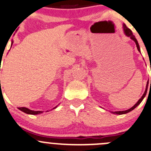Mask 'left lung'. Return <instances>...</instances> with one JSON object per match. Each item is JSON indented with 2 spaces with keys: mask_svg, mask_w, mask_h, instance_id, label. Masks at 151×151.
<instances>
[{
  "mask_svg": "<svg viewBox=\"0 0 151 151\" xmlns=\"http://www.w3.org/2000/svg\"><path fill=\"white\" fill-rule=\"evenodd\" d=\"M123 31H124V33H125V34H126V35L127 36V37H129L131 39V40H134V42H135L136 45H137V49H138V50H139V51L140 52L139 45V44H138V42H137V39L135 38V37H134V35H133V33H132V31H131V29H129V28H128V27L126 26V24H123ZM150 83H151V80H150ZM150 85H151V84H150ZM147 86H148V82H147V86H146V89H145V92H144V94H143V95H142V98H140V99L138 101H137V104H135V105L134 106H132V107H131V109H128V110H126V111H111V113H113V114H126V113H128V112H130V111H132L133 109H135L136 107L137 106H138V105H139V104H140V103H141L142 101V100L144 99V98H145V97L146 94H147Z\"/></svg>",
  "mask_w": 151,
  "mask_h": 151,
  "instance_id": "8db88e82",
  "label": "left lung"
}]
</instances>
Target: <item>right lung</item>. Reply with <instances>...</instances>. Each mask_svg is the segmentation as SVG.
I'll return each instance as SVG.
<instances>
[{"label": "right lung", "instance_id": "obj_1", "mask_svg": "<svg viewBox=\"0 0 151 151\" xmlns=\"http://www.w3.org/2000/svg\"><path fill=\"white\" fill-rule=\"evenodd\" d=\"M1 71V70H0ZM1 82V81H0ZM56 107H57V106H56V107H54L53 109H56ZM19 109L20 110V111H23V112L26 113V114H41V113H42V111H33V110H31L29 109L28 108H25V107H19Z\"/></svg>", "mask_w": 151, "mask_h": 151}]
</instances>
